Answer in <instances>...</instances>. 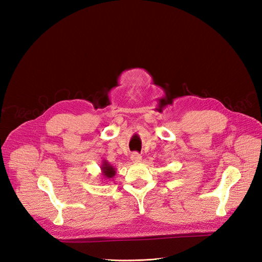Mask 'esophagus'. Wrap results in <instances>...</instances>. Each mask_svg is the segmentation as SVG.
<instances>
[{"label": "esophagus", "instance_id": "1", "mask_svg": "<svg viewBox=\"0 0 262 262\" xmlns=\"http://www.w3.org/2000/svg\"><path fill=\"white\" fill-rule=\"evenodd\" d=\"M130 159H132V162H133V163H140L141 161H142V157H141V154H138V153H136V152L132 154Z\"/></svg>", "mask_w": 262, "mask_h": 262}]
</instances>
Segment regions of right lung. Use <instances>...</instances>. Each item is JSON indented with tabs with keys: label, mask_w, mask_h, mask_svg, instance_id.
Masks as SVG:
<instances>
[{
	"label": "right lung",
	"mask_w": 262,
	"mask_h": 262,
	"mask_svg": "<svg viewBox=\"0 0 262 262\" xmlns=\"http://www.w3.org/2000/svg\"><path fill=\"white\" fill-rule=\"evenodd\" d=\"M101 177L103 181H107V180H111L113 178H115L116 176V168L115 166L111 165L108 161L103 160L102 163H101Z\"/></svg>",
	"instance_id": "right-lung-1"
}]
</instances>
